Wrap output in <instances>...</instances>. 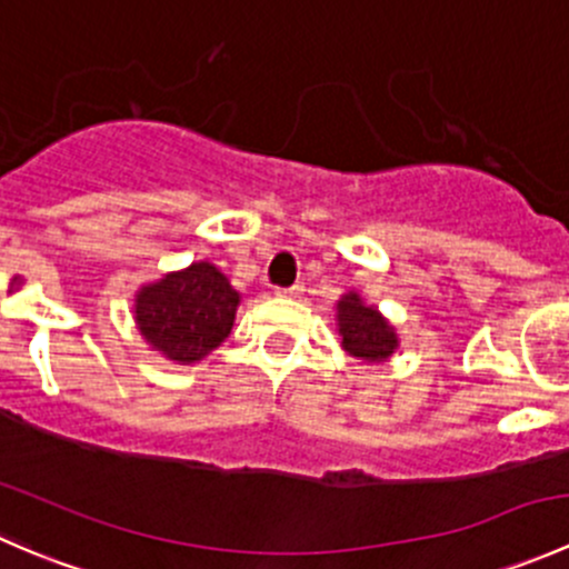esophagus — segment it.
<instances>
[{
	"label": "esophagus",
	"mask_w": 569,
	"mask_h": 569,
	"mask_svg": "<svg viewBox=\"0 0 569 569\" xmlns=\"http://www.w3.org/2000/svg\"><path fill=\"white\" fill-rule=\"evenodd\" d=\"M274 295H278V297H289V300H295V297L302 295V286L295 283V286H289V289H274Z\"/></svg>",
	"instance_id": "34e87169"
}]
</instances>
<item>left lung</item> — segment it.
<instances>
[{"label":"left lung","instance_id":"8db88e82","mask_svg":"<svg viewBox=\"0 0 569 569\" xmlns=\"http://www.w3.org/2000/svg\"><path fill=\"white\" fill-rule=\"evenodd\" d=\"M336 330L341 349L355 360L377 366L393 358L399 349V332L377 306H369L360 291H347L336 306Z\"/></svg>","mask_w":569,"mask_h":569}]
</instances>
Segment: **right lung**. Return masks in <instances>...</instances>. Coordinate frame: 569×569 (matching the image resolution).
I'll return each mask as SVG.
<instances>
[{
  "instance_id": "obj_1",
  "label": "right lung",
  "mask_w": 569,
  "mask_h": 569,
  "mask_svg": "<svg viewBox=\"0 0 569 569\" xmlns=\"http://www.w3.org/2000/svg\"><path fill=\"white\" fill-rule=\"evenodd\" d=\"M242 295L211 261L142 283L134 295V325L142 341L178 366H192L214 352L233 330Z\"/></svg>"
}]
</instances>
